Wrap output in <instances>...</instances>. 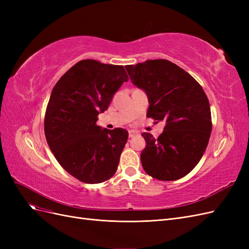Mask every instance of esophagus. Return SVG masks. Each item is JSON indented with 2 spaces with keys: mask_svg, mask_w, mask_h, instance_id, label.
Here are the masks:
<instances>
[{
  "mask_svg": "<svg viewBox=\"0 0 249 249\" xmlns=\"http://www.w3.org/2000/svg\"><path fill=\"white\" fill-rule=\"evenodd\" d=\"M137 135V133L136 132H134V131H130L129 132V137L130 138H133V137H135Z\"/></svg>",
  "mask_w": 249,
  "mask_h": 249,
  "instance_id": "34e87169",
  "label": "esophagus"
}]
</instances>
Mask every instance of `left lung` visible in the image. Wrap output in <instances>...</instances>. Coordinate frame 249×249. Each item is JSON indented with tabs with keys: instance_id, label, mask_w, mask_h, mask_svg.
Returning a JSON list of instances; mask_svg holds the SVG:
<instances>
[{
	"instance_id": "obj_1",
	"label": "left lung",
	"mask_w": 249,
	"mask_h": 249,
	"mask_svg": "<svg viewBox=\"0 0 249 249\" xmlns=\"http://www.w3.org/2000/svg\"><path fill=\"white\" fill-rule=\"evenodd\" d=\"M125 70L147 95L146 116L166 124L158 138L142 134L146 144L140 155L143 169L160 180L184 178L198 164L212 131L205 91L191 74L165 59L126 65Z\"/></svg>"
}]
</instances>
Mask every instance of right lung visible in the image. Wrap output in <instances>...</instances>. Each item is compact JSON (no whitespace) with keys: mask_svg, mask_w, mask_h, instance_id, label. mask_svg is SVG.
Listing matches in <instances>:
<instances>
[{"mask_svg":"<svg viewBox=\"0 0 249 249\" xmlns=\"http://www.w3.org/2000/svg\"><path fill=\"white\" fill-rule=\"evenodd\" d=\"M129 80L123 65L82 60L53 88L44 116V134L61 166L83 183L99 184L115 175L129 133L102 129L97 115Z\"/></svg>","mask_w":249,"mask_h":249,"instance_id":"obj_1","label":"right lung"}]
</instances>
